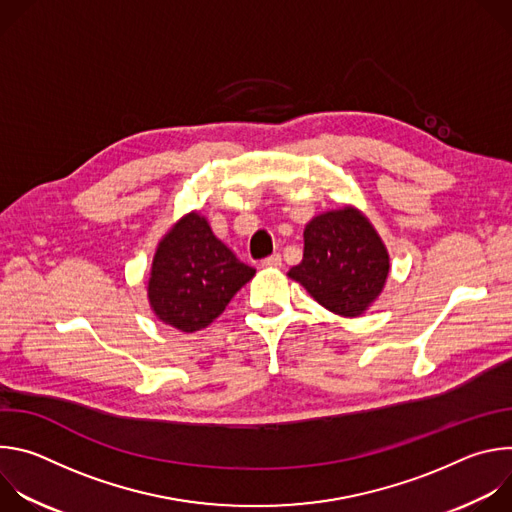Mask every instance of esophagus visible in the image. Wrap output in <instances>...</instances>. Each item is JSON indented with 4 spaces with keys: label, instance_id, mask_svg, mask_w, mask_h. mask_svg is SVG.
Listing matches in <instances>:
<instances>
[{
    "label": "esophagus",
    "instance_id": "obj_1",
    "mask_svg": "<svg viewBox=\"0 0 512 512\" xmlns=\"http://www.w3.org/2000/svg\"><path fill=\"white\" fill-rule=\"evenodd\" d=\"M261 265H263V267H275V269H277V267H281V255L275 253V255H271V257H267V259H263Z\"/></svg>",
    "mask_w": 512,
    "mask_h": 512
}]
</instances>
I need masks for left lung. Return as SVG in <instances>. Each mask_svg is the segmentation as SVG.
<instances>
[{
  "mask_svg": "<svg viewBox=\"0 0 512 512\" xmlns=\"http://www.w3.org/2000/svg\"><path fill=\"white\" fill-rule=\"evenodd\" d=\"M389 271V251L377 229L358 208L346 204L306 225L304 259L287 277L304 285L326 310L356 318L383 294Z\"/></svg>",
  "mask_w": 512,
  "mask_h": 512,
  "instance_id": "1",
  "label": "left lung"
}]
</instances>
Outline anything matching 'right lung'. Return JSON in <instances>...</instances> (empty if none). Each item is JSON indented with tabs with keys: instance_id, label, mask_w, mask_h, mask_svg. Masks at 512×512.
I'll return each instance as SVG.
<instances>
[{
	"instance_id": "1",
	"label": "right lung",
	"mask_w": 512,
	"mask_h": 512,
	"mask_svg": "<svg viewBox=\"0 0 512 512\" xmlns=\"http://www.w3.org/2000/svg\"><path fill=\"white\" fill-rule=\"evenodd\" d=\"M243 263L198 210L184 214L160 239L148 279L156 318L186 334L208 328L237 291L253 279Z\"/></svg>"
}]
</instances>
